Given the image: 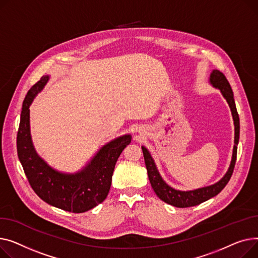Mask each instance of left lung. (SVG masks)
Wrapping results in <instances>:
<instances>
[{
  "label": "left lung",
  "mask_w": 258,
  "mask_h": 258,
  "mask_svg": "<svg viewBox=\"0 0 258 258\" xmlns=\"http://www.w3.org/2000/svg\"><path fill=\"white\" fill-rule=\"evenodd\" d=\"M209 83L215 88H218L220 90L222 96L225 98L227 103H228L231 110L232 118H233V124H234V146L232 151L231 162L228 168V171L226 172V174L218 181V182L208 186L192 189V190L175 189L162 179V177L160 176L157 170L156 163L152 155H151L149 150L146 147L142 146L151 186H152L153 190L155 191V194L157 195V197L160 200L176 207L184 208V207L196 206L209 200L210 198H213V197L217 196L226 186V184L228 183V181L230 180L231 175L233 173V169L236 161L237 145L239 140V117L235 107L233 92L228 80L226 79L224 74L218 70H213V72L210 73Z\"/></svg>",
  "instance_id": "left-lung-1"
}]
</instances>
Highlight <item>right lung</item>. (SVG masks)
I'll use <instances>...</instances> for the list:
<instances>
[{"label":"right lung","instance_id":"obj_1","mask_svg":"<svg viewBox=\"0 0 258 258\" xmlns=\"http://www.w3.org/2000/svg\"><path fill=\"white\" fill-rule=\"evenodd\" d=\"M50 76H42L28 92L21 113L17 148L30 185L41 200L75 214H81L102 203L107 197L117 158L131 143V134L108 142L76 173L55 170L41 158L34 148L30 131V106L48 83Z\"/></svg>","mask_w":258,"mask_h":258}]
</instances>
